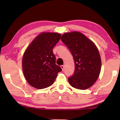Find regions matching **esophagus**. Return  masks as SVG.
Wrapping results in <instances>:
<instances>
[{"mask_svg": "<svg viewBox=\"0 0 120 120\" xmlns=\"http://www.w3.org/2000/svg\"><path fill=\"white\" fill-rule=\"evenodd\" d=\"M60 67H61V68L62 69V71L64 70V66H63V65H62V66H60Z\"/></svg>", "mask_w": 120, "mask_h": 120, "instance_id": "esophagus-1", "label": "esophagus"}]
</instances>
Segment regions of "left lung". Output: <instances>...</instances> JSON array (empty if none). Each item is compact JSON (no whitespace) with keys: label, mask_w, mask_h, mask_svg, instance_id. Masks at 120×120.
I'll return each mask as SVG.
<instances>
[{"label":"left lung","mask_w":120,"mask_h":120,"mask_svg":"<svg viewBox=\"0 0 120 120\" xmlns=\"http://www.w3.org/2000/svg\"><path fill=\"white\" fill-rule=\"evenodd\" d=\"M61 40L69 49L75 61V72L68 78L69 82L76 89L89 88L96 82L101 70V59L97 46L79 32L65 33Z\"/></svg>","instance_id":"obj_1"}]
</instances>
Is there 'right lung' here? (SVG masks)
<instances>
[{"mask_svg":"<svg viewBox=\"0 0 120 120\" xmlns=\"http://www.w3.org/2000/svg\"><path fill=\"white\" fill-rule=\"evenodd\" d=\"M61 35L54 32H42L26 48L22 59V69L25 78L31 86L41 89L51 86L62 70L56 64L52 51Z\"/></svg>","mask_w":120,"mask_h":120,"instance_id":"add662e5","label":"right lung"}]
</instances>
